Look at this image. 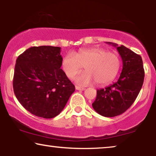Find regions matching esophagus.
Returning <instances> with one entry per match:
<instances>
[{
  "label": "esophagus",
  "mask_w": 156,
  "mask_h": 156,
  "mask_svg": "<svg viewBox=\"0 0 156 156\" xmlns=\"http://www.w3.org/2000/svg\"><path fill=\"white\" fill-rule=\"evenodd\" d=\"M75 89H76V90H80V91H84L85 89L84 87H81L79 86H75Z\"/></svg>",
  "instance_id": "34e87169"
}]
</instances>
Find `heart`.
Here are the masks:
<instances>
[{"mask_svg":"<svg viewBox=\"0 0 156 156\" xmlns=\"http://www.w3.org/2000/svg\"><path fill=\"white\" fill-rule=\"evenodd\" d=\"M84 66L87 70L75 78L76 83L87 85L94 82L99 85L108 84L114 80L120 68V59L114 52L100 48H82L67 53L62 61V68L69 78L79 73Z\"/></svg>","mask_w":156,"mask_h":156,"instance_id":"obj_1","label":"heart"}]
</instances>
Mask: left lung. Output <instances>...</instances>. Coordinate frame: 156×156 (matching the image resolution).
<instances>
[{"label": "left lung", "mask_w": 156, "mask_h": 156, "mask_svg": "<svg viewBox=\"0 0 156 156\" xmlns=\"http://www.w3.org/2000/svg\"><path fill=\"white\" fill-rule=\"evenodd\" d=\"M106 43L116 48L122 59L123 69L116 82L98 89L92 106L101 116L114 117L123 114L133 104L144 84L145 72L139 55L123 45Z\"/></svg>", "instance_id": "8db88e82"}]
</instances>
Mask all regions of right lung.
<instances>
[{
    "label": "right lung",
    "mask_w": 156,
    "mask_h": 156,
    "mask_svg": "<svg viewBox=\"0 0 156 156\" xmlns=\"http://www.w3.org/2000/svg\"><path fill=\"white\" fill-rule=\"evenodd\" d=\"M59 47H32L19 55L12 86L18 101L35 116L54 118L63 110L74 85L62 69Z\"/></svg>",
    "instance_id": "1"
}]
</instances>
